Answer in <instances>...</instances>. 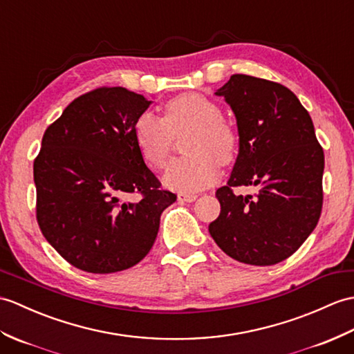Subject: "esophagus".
Listing matches in <instances>:
<instances>
[{"mask_svg":"<svg viewBox=\"0 0 354 354\" xmlns=\"http://www.w3.org/2000/svg\"><path fill=\"white\" fill-rule=\"evenodd\" d=\"M197 199V196L196 194H190V193H179L178 194V202L179 203H185V202H193V201H196Z\"/></svg>","mask_w":354,"mask_h":354,"instance_id":"1","label":"esophagus"}]
</instances>
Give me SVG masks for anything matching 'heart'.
Wrapping results in <instances>:
<instances>
[{
    "label": "heart",
    "mask_w": 354,
    "mask_h": 354,
    "mask_svg": "<svg viewBox=\"0 0 354 354\" xmlns=\"http://www.w3.org/2000/svg\"><path fill=\"white\" fill-rule=\"evenodd\" d=\"M164 118L151 111L138 114L134 140L147 166L162 169L170 157L175 136L192 129L185 143L187 157L170 164L164 185L170 190L192 193L216 180L218 162H232L238 149V134L221 119L217 102L201 93H183L164 104Z\"/></svg>",
    "instance_id": "b5f03b06"
}]
</instances>
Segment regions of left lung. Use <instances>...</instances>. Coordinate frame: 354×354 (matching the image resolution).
Masks as SVG:
<instances>
[{
  "instance_id": "obj_1",
  "label": "left lung",
  "mask_w": 354,
  "mask_h": 354,
  "mask_svg": "<svg viewBox=\"0 0 354 354\" xmlns=\"http://www.w3.org/2000/svg\"><path fill=\"white\" fill-rule=\"evenodd\" d=\"M240 137L225 187L216 192L220 216L212 240L227 257L250 266L286 259L314 231L323 207L324 152L314 123L290 88L243 73L220 87ZM234 186H258L236 196Z\"/></svg>"
}]
</instances>
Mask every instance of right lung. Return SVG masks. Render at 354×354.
Listing matches in <instances>:
<instances>
[{"label": "right lung", "instance_id": "obj_1", "mask_svg": "<svg viewBox=\"0 0 354 354\" xmlns=\"http://www.w3.org/2000/svg\"><path fill=\"white\" fill-rule=\"evenodd\" d=\"M152 101L123 87L73 100L49 125L35 160L37 223L62 257L87 273H116L152 249L161 212L176 194L160 190L134 140ZM131 194L139 201H128Z\"/></svg>", "mask_w": 354, "mask_h": 354}]
</instances>
